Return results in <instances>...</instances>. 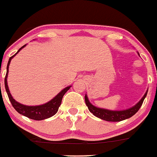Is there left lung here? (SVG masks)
<instances>
[{"mask_svg":"<svg viewBox=\"0 0 157 157\" xmlns=\"http://www.w3.org/2000/svg\"><path fill=\"white\" fill-rule=\"evenodd\" d=\"M138 54L139 55V53ZM147 91L148 90H147L146 93L144 94L143 98L135 106L128 108V109H124V110H110V109L97 107L90 102L87 94H85V100L88 109L91 113H93L94 116H97L98 118H100L103 120L108 121V122H119V121L125 120V119L132 117V116H134L138 112L144 102V100L146 98Z\"/></svg>","mask_w":157,"mask_h":157,"instance_id":"obj_1","label":"left lung"}]
</instances>
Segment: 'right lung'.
<instances>
[{"label":"right lung","mask_w":157,"mask_h":157,"mask_svg":"<svg viewBox=\"0 0 157 157\" xmlns=\"http://www.w3.org/2000/svg\"><path fill=\"white\" fill-rule=\"evenodd\" d=\"M25 46H26V44L23 45L22 48H19L18 51H17L13 56L10 57L7 66H6V74L5 76V79H4L5 89L6 93H7L8 98H9L11 103H12L14 109H15L19 114L23 115V116H26V117L29 118V119H34V120H43V119H48V118L54 116V115L57 113L58 109H59V106H60L61 104V102H62L63 97L65 94L66 92H67L72 86L66 87L64 89H63L59 93H58V94H56L52 100L48 101V103H44V104L41 105H38V106H27V105L22 104V103L16 101L15 99H13V98L12 95H11L7 85V76L8 72H9V66L10 63L11 59H12L13 58L14 56L18 54L19 51Z\"/></svg>","instance_id":"1"}]
</instances>
